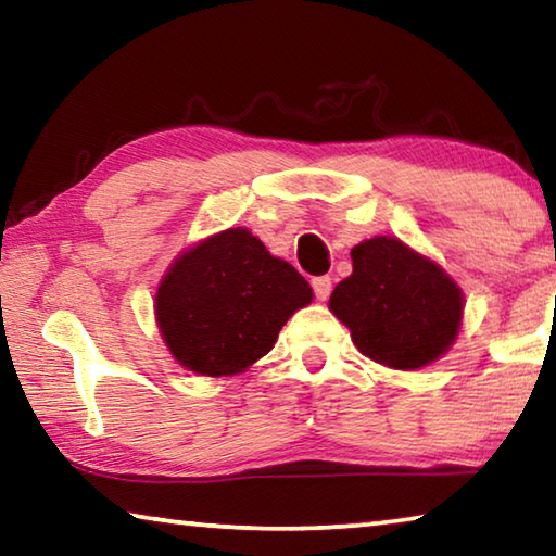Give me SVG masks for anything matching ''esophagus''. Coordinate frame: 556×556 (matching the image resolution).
<instances>
[{
	"instance_id": "esophagus-1",
	"label": "esophagus",
	"mask_w": 556,
	"mask_h": 556,
	"mask_svg": "<svg viewBox=\"0 0 556 556\" xmlns=\"http://www.w3.org/2000/svg\"><path fill=\"white\" fill-rule=\"evenodd\" d=\"M312 287H314V294L318 301H326L331 296V277H316L312 279Z\"/></svg>"
}]
</instances>
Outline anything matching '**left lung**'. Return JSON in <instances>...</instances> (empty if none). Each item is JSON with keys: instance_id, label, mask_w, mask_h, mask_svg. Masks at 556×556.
Masks as SVG:
<instances>
[{"instance_id": "left-lung-1", "label": "left lung", "mask_w": 556, "mask_h": 556, "mask_svg": "<svg viewBox=\"0 0 556 556\" xmlns=\"http://www.w3.org/2000/svg\"><path fill=\"white\" fill-rule=\"evenodd\" d=\"M353 275L336 285L328 308L365 357L394 370H419L456 343L464 291L434 260L390 235L351 250Z\"/></svg>"}]
</instances>
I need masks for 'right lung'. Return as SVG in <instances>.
I'll return each mask as SVG.
<instances>
[{
    "label": "right lung",
    "instance_id": "1",
    "mask_svg": "<svg viewBox=\"0 0 556 556\" xmlns=\"http://www.w3.org/2000/svg\"><path fill=\"white\" fill-rule=\"evenodd\" d=\"M314 291L248 228H228L184 250L159 281V333L186 370L223 378L271 351Z\"/></svg>",
    "mask_w": 556,
    "mask_h": 556
}]
</instances>
